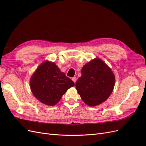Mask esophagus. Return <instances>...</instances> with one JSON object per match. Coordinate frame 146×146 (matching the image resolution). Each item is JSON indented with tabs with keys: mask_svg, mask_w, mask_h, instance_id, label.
<instances>
[{
	"mask_svg": "<svg viewBox=\"0 0 146 146\" xmlns=\"http://www.w3.org/2000/svg\"><path fill=\"white\" fill-rule=\"evenodd\" d=\"M72 81H73L74 83H76V81H77V78H76V77H74L72 78Z\"/></svg>",
	"mask_w": 146,
	"mask_h": 146,
	"instance_id": "34e87169",
	"label": "esophagus"
}]
</instances>
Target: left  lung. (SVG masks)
I'll list each match as a JSON object with an SVG mask.
<instances>
[{
	"label": "left lung",
	"mask_w": 146,
	"mask_h": 146,
	"mask_svg": "<svg viewBox=\"0 0 146 146\" xmlns=\"http://www.w3.org/2000/svg\"><path fill=\"white\" fill-rule=\"evenodd\" d=\"M81 72L76 87L84 103L95 107L107 100L115 83L111 68L103 60L96 58L84 65Z\"/></svg>",
	"instance_id": "8db88e82"
}]
</instances>
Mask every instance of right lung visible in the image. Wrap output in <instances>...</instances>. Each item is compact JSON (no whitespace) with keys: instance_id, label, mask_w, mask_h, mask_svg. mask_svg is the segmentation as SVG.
Returning a JSON list of instances; mask_svg holds the SVG:
<instances>
[{"instance_id":"obj_1","label":"right lung","mask_w":146,"mask_h":146,"mask_svg":"<svg viewBox=\"0 0 146 146\" xmlns=\"http://www.w3.org/2000/svg\"><path fill=\"white\" fill-rule=\"evenodd\" d=\"M74 85L58 66L48 60L38 66L30 80V87L33 96L48 106L58 104L63 95Z\"/></svg>"}]
</instances>
